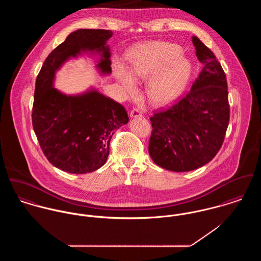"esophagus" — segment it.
Masks as SVG:
<instances>
[{
    "instance_id": "obj_1",
    "label": "esophagus",
    "mask_w": 261,
    "mask_h": 261,
    "mask_svg": "<svg viewBox=\"0 0 261 261\" xmlns=\"http://www.w3.org/2000/svg\"><path fill=\"white\" fill-rule=\"evenodd\" d=\"M129 115L133 118H139V117H142V112H140L139 110H137V109H134L129 113Z\"/></svg>"
}]
</instances>
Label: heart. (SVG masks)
Instances as JSON below:
<instances>
[{
    "label": "heart",
    "instance_id": "obj_1",
    "mask_svg": "<svg viewBox=\"0 0 261 261\" xmlns=\"http://www.w3.org/2000/svg\"><path fill=\"white\" fill-rule=\"evenodd\" d=\"M128 69L120 62L113 67L116 79L128 96L138 92L137 81L149 80L147 95L160 108L175 103L186 91L193 75V63L182 48L169 42H147L128 52Z\"/></svg>",
    "mask_w": 261,
    "mask_h": 261
}]
</instances>
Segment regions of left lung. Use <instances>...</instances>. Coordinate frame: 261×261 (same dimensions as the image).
<instances>
[{"instance_id": "obj_1", "label": "left lung", "mask_w": 261, "mask_h": 261, "mask_svg": "<svg viewBox=\"0 0 261 261\" xmlns=\"http://www.w3.org/2000/svg\"><path fill=\"white\" fill-rule=\"evenodd\" d=\"M203 69L191 91L177 105L149 118L151 160L172 172H189L209 163L219 151L229 123L226 75L214 53L192 38Z\"/></svg>"}]
</instances>
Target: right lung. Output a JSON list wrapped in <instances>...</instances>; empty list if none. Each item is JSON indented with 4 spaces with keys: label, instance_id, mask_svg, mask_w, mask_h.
Listing matches in <instances>:
<instances>
[{
    "label": "right lung",
    "instance_id": "add662e5",
    "mask_svg": "<svg viewBox=\"0 0 261 261\" xmlns=\"http://www.w3.org/2000/svg\"><path fill=\"white\" fill-rule=\"evenodd\" d=\"M110 30L78 29L46 58L36 79L32 123L47 160L71 174H86L102 167L110 154L112 135L128 122L124 108L90 86L66 94L54 87L56 72L83 54L97 57L96 70L112 73Z\"/></svg>",
    "mask_w": 261,
    "mask_h": 261
}]
</instances>
